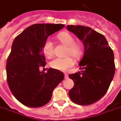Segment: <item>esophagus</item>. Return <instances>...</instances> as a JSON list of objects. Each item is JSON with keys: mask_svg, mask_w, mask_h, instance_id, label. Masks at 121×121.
I'll list each match as a JSON object with an SVG mask.
<instances>
[{"mask_svg": "<svg viewBox=\"0 0 121 121\" xmlns=\"http://www.w3.org/2000/svg\"><path fill=\"white\" fill-rule=\"evenodd\" d=\"M64 77H65V79H68V75L67 73H65L64 74Z\"/></svg>", "mask_w": 121, "mask_h": 121, "instance_id": "esophagus-1", "label": "esophagus"}]
</instances>
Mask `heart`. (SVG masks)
<instances>
[{
  "label": "heart",
  "instance_id": "heart-1",
  "mask_svg": "<svg viewBox=\"0 0 121 121\" xmlns=\"http://www.w3.org/2000/svg\"><path fill=\"white\" fill-rule=\"evenodd\" d=\"M58 39L61 42L67 46L66 55H71L75 59H78L82 54V48L81 46L75 43L73 36L68 32H61L57 35ZM42 51L44 55L48 57H51L53 55V46L51 40L46 39L42 47ZM75 64L74 60L68 56L64 58H56L50 63V66L58 70L66 71L68 68L72 67Z\"/></svg>",
  "mask_w": 121,
  "mask_h": 121
}]
</instances>
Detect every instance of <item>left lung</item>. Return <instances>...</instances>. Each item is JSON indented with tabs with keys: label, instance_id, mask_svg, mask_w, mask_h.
I'll return each mask as SVG.
<instances>
[{
	"label": "left lung",
	"instance_id": "obj_1",
	"mask_svg": "<svg viewBox=\"0 0 121 121\" xmlns=\"http://www.w3.org/2000/svg\"><path fill=\"white\" fill-rule=\"evenodd\" d=\"M66 28L84 45L79 62L82 71L68 75L75 83L69 96L76 104L88 105L101 99L110 87L115 73L114 53L104 35L90 27L68 25Z\"/></svg>",
	"mask_w": 121,
	"mask_h": 121
}]
</instances>
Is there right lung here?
<instances>
[{
    "label": "right lung",
    "instance_id": "1",
    "mask_svg": "<svg viewBox=\"0 0 121 121\" xmlns=\"http://www.w3.org/2000/svg\"><path fill=\"white\" fill-rule=\"evenodd\" d=\"M61 24H35L16 37L6 64L7 81L13 95L21 103L30 108L42 107L49 102L53 90L64 78L58 70L46 66L42 51L47 38L62 29Z\"/></svg>",
    "mask_w": 121,
    "mask_h": 121
}]
</instances>
